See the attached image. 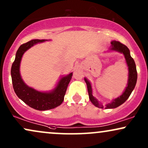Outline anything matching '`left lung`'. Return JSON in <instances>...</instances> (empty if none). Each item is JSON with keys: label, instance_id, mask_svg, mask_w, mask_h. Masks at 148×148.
I'll use <instances>...</instances> for the list:
<instances>
[{"label": "left lung", "instance_id": "left-lung-1", "mask_svg": "<svg viewBox=\"0 0 148 148\" xmlns=\"http://www.w3.org/2000/svg\"><path fill=\"white\" fill-rule=\"evenodd\" d=\"M111 46L110 47L108 51H115L118 52L119 53L123 54L124 56L125 59H126V65L128 66V83H127L126 87L125 88L124 92L121 93V96H119L117 98L113 99L110 103H108L104 106L103 104L99 102V101L93 96L92 87H91V83L87 78H84L86 84L87 86L88 93H89V98L90 99L91 102L94 106L96 107L100 108H115L118 107L124 102H126V100L129 98V96L131 94L132 91L135 87L136 80H137V72H136V65L134 63V59H132L130 56V50L126 46L122 44L121 43L117 41L113 40L111 42Z\"/></svg>", "mask_w": 148, "mask_h": 148}]
</instances>
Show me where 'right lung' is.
Masks as SVG:
<instances>
[{"mask_svg":"<svg viewBox=\"0 0 148 148\" xmlns=\"http://www.w3.org/2000/svg\"><path fill=\"white\" fill-rule=\"evenodd\" d=\"M46 40H32L21 45L16 54V58L11 70L12 84L16 94L30 107L46 111L61 105L64 100L68 84L72 76V72L68 75L62 76L53 89L49 91H40L29 87L24 82L20 75V68L22 56L24 52L38 43L44 42Z\"/></svg>","mask_w":148,"mask_h":148,"instance_id":"obj_1","label":"right lung"}]
</instances>
